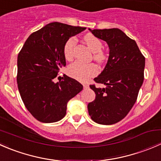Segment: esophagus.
I'll return each mask as SVG.
<instances>
[{
    "label": "esophagus",
    "mask_w": 161,
    "mask_h": 161,
    "mask_svg": "<svg viewBox=\"0 0 161 161\" xmlns=\"http://www.w3.org/2000/svg\"><path fill=\"white\" fill-rule=\"evenodd\" d=\"M83 87L85 89H87L89 88V84H83Z\"/></svg>",
    "instance_id": "34e87169"
}]
</instances>
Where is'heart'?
Listing matches in <instances>:
<instances>
[{
  "instance_id": "b5f03b06",
  "label": "heart",
  "mask_w": 161,
  "mask_h": 161,
  "mask_svg": "<svg viewBox=\"0 0 161 161\" xmlns=\"http://www.w3.org/2000/svg\"><path fill=\"white\" fill-rule=\"evenodd\" d=\"M83 40L86 44L88 46L91 51L92 52V59L97 61L98 64H103L108 59V54L104 50L102 49L103 43L101 40L92 33H87L84 36ZM76 45V39L75 37H70L65 42L63 48V53L66 60L71 61L74 57V50ZM68 72L69 75L79 81L85 82L91 77L97 75V68L92 63L80 62L75 61L70 64L68 68Z\"/></svg>"
}]
</instances>
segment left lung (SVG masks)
<instances>
[{"mask_svg": "<svg viewBox=\"0 0 161 161\" xmlns=\"http://www.w3.org/2000/svg\"><path fill=\"white\" fill-rule=\"evenodd\" d=\"M90 30L108 43L110 55L105 69L93 79L106 87L90 86L96 98L89 103V114L98 124L113 125L129 114L137 100L144 79L145 57L136 41L119 29Z\"/></svg>", "mask_w": 161, "mask_h": 161, "instance_id": "8db88e82", "label": "left lung"}]
</instances>
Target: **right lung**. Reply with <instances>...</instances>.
<instances>
[{
	"label": "right lung",
	"mask_w": 161,
	"mask_h": 161,
	"mask_svg": "<svg viewBox=\"0 0 161 161\" xmlns=\"http://www.w3.org/2000/svg\"><path fill=\"white\" fill-rule=\"evenodd\" d=\"M85 27L51 22L32 32L18 55L17 83L29 112L39 121L56 122L66 114L68 102L82 90L75 79L64 75L54 82L66 65L63 48L71 36Z\"/></svg>",
	"instance_id": "add662e5"
}]
</instances>
